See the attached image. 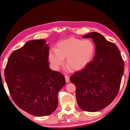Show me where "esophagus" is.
<instances>
[{"mask_svg":"<svg viewBox=\"0 0 130 130\" xmlns=\"http://www.w3.org/2000/svg\"><path fill=\"white\" fill-rule=\"evenodd\" d=\"M65 79H66V81L67 83H68V82H69L70 80H69V76L68 75H65Z\"/></svg>","mask_w":130,"mask_h":130,"instance_id":"esophagus-1","label":"esophagus"}]
</instances>
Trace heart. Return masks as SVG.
Returning a JSON list of instances; mask_svg holds the SVG:
<instances>
[{
	"label": "heart",
	"instance_id": "obj_1",
	"mask_svg": "<svg viewBox=\"0 0 130 130\" xmlns=\"http://www.w3.org/2000/svg\"><path fill=\"white\" fill-rule=\"evenodd\" d=\"M94 53L95 45L91 41L72 37L57 43L56 50H50L49 58L55 70H59L64 65L66 58L68 69L72 67L75 70H79L92 61Z\"/></svg>",
	"mask_w": 130,
	"mask_h": 130
}]
</instances>
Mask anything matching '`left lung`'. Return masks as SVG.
I'll return each mask as SVG.
<instances>
[{
    "label": "left lung",
    "mask_w": 130,
    "mask_h": 130,
    "mask_svg": "<svg viewBox=\"0 0 130 130\" xmlns=\"http://www.w3.org/2000/svg\"><path fill=\"white\" fill-rule=\"evenodd\" d=\"M82 37L93 39L96 46L95 56L84 69L70 76V81L76 86L80 108L96 112L107 107L117 96L124 62L117 46L99 33L92 32Z\"/></svg>",
    "instance_id": "1"
}]
</instances>
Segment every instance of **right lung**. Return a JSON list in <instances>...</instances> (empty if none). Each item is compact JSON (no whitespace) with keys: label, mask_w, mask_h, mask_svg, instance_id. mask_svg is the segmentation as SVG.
<instances>
[{"label":"right lung","mask_w":130,"mask_h":130,"mask_svg":"<svg viewBox=\"0 0 130 130\" xmlns=\"http://www.w3.org/2000/svg\"><path fill=\"white\" fill-rule=\"evenodd\" d=\"M32 40L11 54L4 70L9 92L18 107L35 116L50 115L66 84L62 73L49 67L48 44Z\"/></svg>","instance_id":"right-lung-1"}]
</instances>
